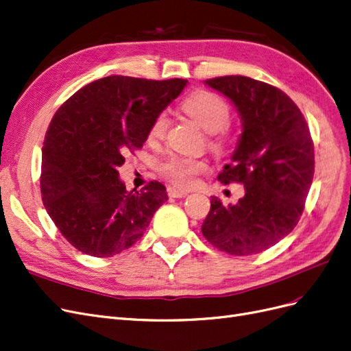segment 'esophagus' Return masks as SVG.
I'll use <instances>...</instances> for the list:
<instances>
[{"label":"esophagus","mask_w":351,"mask_h":351,"mask_svg":"<svg viewBox=\"0 0 351 351\" xmlns=\"http://www.w3.org/2000/svg\"><path fill=\"white\" fill-rule=\"evenodd\" d=\"M187 195H189V191H187V190L174 189V187H170V189H168V196H170V197L180 199V197H186Z\"/></svg>","instance_id":"34e87169"}]
</instances>
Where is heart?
<instances>
[{
    "mask_svg": "<svg viewBox=\"0 0 351 351\" xmlns=\"http://www.w3.org/2000/svg\"><path fill=\"white\" fill-rule=\"evenodd\" d=\"M181 107L208 134H215L210 141L212 148L217 152L223 151L226 141L222 132L228 126L229 120H231V107H229L226 100L212 91L200 90L187 97ZM168 125H170V119H168L165 112L156 114L149 128V141L155 142L164 139ZM161 171L174 184L190 187L196 183L199 176L209 171V164L204 160L193 158V156H171L161 165Z\"/></svg>",
    "mask_w": 351,
    "mask_h": 351,
    "instance_id": "heart-1",
    "label": "heart"
}]
</instances>
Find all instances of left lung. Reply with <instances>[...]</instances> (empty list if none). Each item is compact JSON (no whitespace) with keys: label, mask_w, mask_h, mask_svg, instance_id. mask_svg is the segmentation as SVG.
<instances>
[{"label":"left lung","mask_w":351,"mask_h":351,"mask_svg":"<svg viewBox=\"0 0 351 351\" xmlns=\"http://www.w3.org/2000/svg\"><path fill=\"white\" fill-rule=\"evenodd\" d=\"M204 82L226 95L243 120L231 162L217 178L243 184L245 195L237 204L212 196L202 234L231 256L258 254L291 234L304 212L315 171L311 132L293 100L270 84L243 75Z\"/></svg>","instance_id":"left-lung-1"}]
</instances>
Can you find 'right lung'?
Wrapping results in <instances>:
<instances>
[{
  "instance_id": "add662e5",
  "label": "right lung",
  "mask_w": 351,
  "mask_h": 351,
  "mask_svg": "<svg viewBox=\"0 0 351 351\" xmlns=\"http://www.w3.org/2000/svg\"><path fill=\"white\" fill-rule=\"evenodd\" d=\"M187 82L110 75L87 84L58 108L43 141L40 193L72 247L112 257L147 231L168 199L165 186L149 181L129 191L117 170L142 148L152 120Z\"/></svg>"
}]
</instances>
